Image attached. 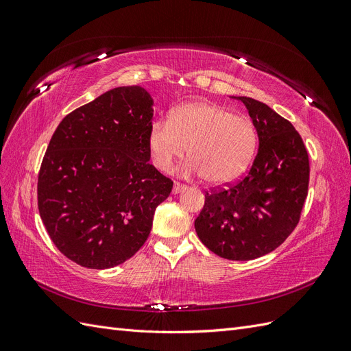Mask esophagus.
I'll use <instances>...</instances> for the list:
<instances>
[{
    "label": "esophagus",
    "instance_id": "1",
    "mask_svg": "<svg viewBox=\"0 0 351 351\" xmlns=\"http://www.w3.org/2000/svg\"><path fill=\"white\" fill-rule=\"evenodd\" d=\"M184 189H186L184 184L176 182V183H174V187H173V193H180V192H182V190H184Z\"/></svg>",
    "mask_w": 351,
    "mask_h": 351
}]
</instances>
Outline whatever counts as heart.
I'll return each mask as SVG.
<instances>
[{
	"label": "heart",
	"mask_w": 351,
	"mask_h": 351,
	"mask_svg": "<svg viewBox=\"0 0 351 351\" xmlns=\"http://www.w3.org/2000/svg\"><path fill=\"white\" fill-rule=\"evenodd\" d=\"M258 133L246 117L212 102H189L176 108L168 121L155 120L147 133L154 165L169 171L186 154L189 176H202L212 186L234 182L256 151Z\"/></svg>",
	"instance_id": "b5f03b06"
}]
</instances>
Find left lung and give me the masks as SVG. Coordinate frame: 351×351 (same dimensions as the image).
Segmentation results:
<instances>
[{
    "instance_id": "left-lung-1",
    "label": "left lung",
    "mask_w": 351,
    "mask_h": 351,
    "mask_svg": "<svg viewBox=\"0 0 351 351\" xmlns=\"http://www.w3.org/2000/svg\"><path fill=\"white\" fill-rule=\"evenodd\" d=\"M259 137L247 174L210 189L195 221L200 241L218 256L252 261L277 249L299 224L309 187V156L293 124L261 101L239 97Z\"/></svg>"
}]
</instances>
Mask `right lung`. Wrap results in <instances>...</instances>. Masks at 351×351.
Listing matches in <instances>:
<instances>
[{
  "label": "right lung",
  "mask_w": 351,
  "mask_h": 351,
  "mask_svg": "<svg viewBox=\"0 0 351 351\" xmlns=\"http://www.w3.org/2000/svg\"><path fill=\"white\" fill-rule=\"evenodd\" d=\"M154 101L121 86L66 115L38 176V208L52 243L90 269L130 259L149 237L171 178L149 164Z\"/></svg>",
  "instance_id": "1"
}]
</instances>
